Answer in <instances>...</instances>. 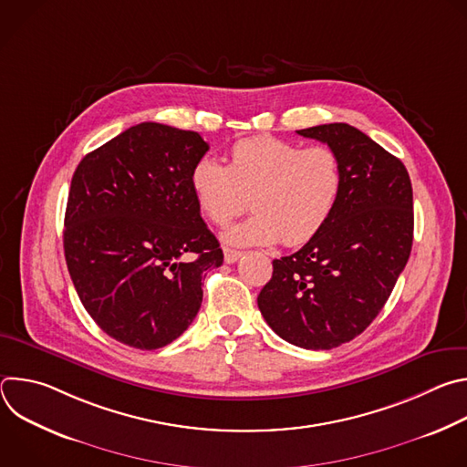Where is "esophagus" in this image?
Segmentation results:
<instances>
[{"label":"esophagus","mask_w":467,"mask_h":467,"mask_svg":"<svg viewBox=\"0 0 467 467\" xmlns=\"http://www.w3.org/2000/svg\"><path fill=\"white\" fill-rule=\"evenodd\" d=\"M240 256H242V251H236V249H231V247H223V258H225L227 264H234Z\"/></svg>","instance_id":"obj_1"}]
</instances>
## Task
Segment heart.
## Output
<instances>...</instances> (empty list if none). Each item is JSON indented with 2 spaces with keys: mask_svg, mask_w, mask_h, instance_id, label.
I'll return each mask as SVG.
<instances>
[{
  "mask_svg": "<svg viewBox=\"0 0 467 467\" xmlns=\"http://www.w3.org/2000/svg\"><path fill=\"white\" fill-rule=\"evenodd\" d=\"M342 186V162L330 148L301 150L275 137L238 140L229 166L203 155L190 170L195 203L214 225L242 214L251 195L254 214L223 233L238 247L310 242L335 213Z\"/></svg>",
  "mask_w": 467,
  "mask_h": 467,
  "instance_id": "b5f03b06",
  "label": "heart"
}]
</instances>
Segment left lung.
<instances>
[{
    "label": "left lung",
    "instance_id": "obj_1",
    "mask_svg": "<svg viewBox=\"0 0 467 467\" xmlns=\"http://www.w3.org/2000/svg\"><path fill=\"white\" fill-rule=\"evenodd\" d=\"M342 162L344 186L325 227L274 260L258 308L277 335L303 349L351 342L382 310L412 251L414 202L405 164L348 123L297 130Z\"/></svg>",
    "mask_w": 467,
    "mask_h": 467
}]
</instances>
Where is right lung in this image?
<instances>
[{"instance_id": "right-lung-1", "label": "right lung", "mask_w": 467, "mask_h": 467, "mask_svg": "<svg viewBox=\"0 0 467 467\" xmlns=\"http://www.w3.org/2000/svg\"><path fill=\"white\" fill-rule=\"evenodd\" d=\"M209 151L199 132L144 121L78 166L64 216V256L78 296L107 335L159 349L203 301L202 279L223 251L190 188Z\"/></svg>"}]
</instances>
